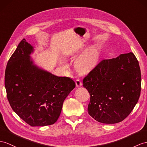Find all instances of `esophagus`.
Here are the masks:
<instances>
[{
	"mask_svg": "<svg viewBox=\"0 0 147 147\" xmlns=\"http://www.w3.org/2000/svg\"><path fill=\"white\" fill-rule=\"evenodd\" d=\"M76 84L77 87H81V86L82 85V82L79 79H77L76 80Z\"/></svg>",
	"mask_w": 147,
	"mask_h": 147,
	"instance_id": "esophagus-1",
	"label": "esophagus"
}]
</instances>
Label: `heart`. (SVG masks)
Listing matches in <instances>:
<instances>
[{
  "label": "heart",
  "mask_w": 147,
  "mask_h": 147,
  "mask_svg": "<svg viewBox=\"0 0 147 147\" xmlns=\"http://www.w3.org/2000/svg\"><path fill=\"white\" fill-rule=\"evenodd\" d=\"M99 53L95 46H92L78 58L76 62V69L85 73L91 70L98 61Z\"/></svg>",
  "instance_id": "1"
}]
</instances>
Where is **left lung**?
Masks as SVG:
<instances>
[{"label":"left lung","instance_id":"left-lung-1","mask_svg":"<svg viewBox=\"0 0 147 147\" xmlns=\"http://www.w3.org/2000/svg\"><path fill=\"white\" fill-rule=\"evenodd\" d=\"M90 95L88 112L98 122L113 124L123 120L140 95L141 72L132 52L103 60L83 80Z\"/></svg>","mask_w":147,"mask_h":147}]
</instances>
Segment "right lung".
<instances>
[{
  "instance_id": "right-lung-1",
  "label": "right lung",
  "mask_w": 147,
  "mask_h": 147,
  "mask_svg": "<svg viewBox=\"0 0 147 147\" xmlns=\"http://www.w3.org/2000/svg\"><path fill=\"white\" fill-rule=\"evenodd\" d=\"M34 47L24 38L7 62V96L12 110L32 127L52 125L58 120L63 101L76 87L67 77H57L34 64Z\"/></svg>"
}]
</instances>
